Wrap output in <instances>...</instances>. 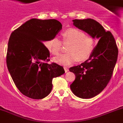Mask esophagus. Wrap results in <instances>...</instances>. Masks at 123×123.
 I'll return each mask as SVG.
<instances>
[{"mask_svg": "<svg viewBox=\"0 0 123 123\" xmlns=\"http://www.w3.org/2000/svg\"><path fill=\"white\" fill-rule=\"evenodd\" d=\"M64 70H65V73H67L68 72V68L67 67H64Z\"/></svg>", "mask_w": 123, "mask_h": 123, "instance_id": "obj_1", "label": "esophagus"}]
</instances>
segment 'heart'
<instances>
[{"instance_id": "heart-1", "label": "heart", "mask_w": 123, "mask_h": 123, "mask_svg": "<svg viewBox=\"0 0 123 123\" xmlns=\"http://www.w3.org/2000/svg\"><path fill=\"white\" fill-rule=\"evenodd\" d=\"M63 43L69 44L68 52L61 54L54 58L56 63L65 66L70 65L77 60L84 61L89 58L94 51L96 41L94 37L86 36L85 32L77 29H69L62 33ZM48 49L54 55L60 53L62 42L57 37H53L46 43Z\"/></svg>"}]
</instances>
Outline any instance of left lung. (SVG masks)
Instances as JSON below:
<instances>
[{
	"instance_id": "left-lung-1",
	"label": "left lung",
	"mask_w": 123,
	"mask_h": 123,
	"mask_svg": "<svg viewBox=\"0 0 123 123\" xmlns=\"http://www.w3.org/2000/svg\"><path fill=\"white\" fill-rule=\"evenodd\" d=\"M74 25L94 38L99 39L94 50L88 60L69 70L75 75L70 89L76 96L90 99L102 92L107 86L117 62L116 43L109 31L92 19H75Z\"/></svg>"
}]
</instances>
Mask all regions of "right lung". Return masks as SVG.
I'll list each match as a JSON object with an SVG mask.
<instances>
[{"label":"right lung","instance_id":"add662e5","mask_svg":"<svg viewBox=\"0 0 123 123\" xmlns=\"http://www.w3.org/2000/svg\"><path fill=\"white\" fill-rule=\"evenodd\" d=\"M62 29L56 19H31L14 30L8 43L6 63L19 91L34 99L44 98L51 91L53 78L65 73L63 67L49 61L43 42L49 41Z\"/></svg>","mask_w":123,"mask_h":123}]
</instances>
